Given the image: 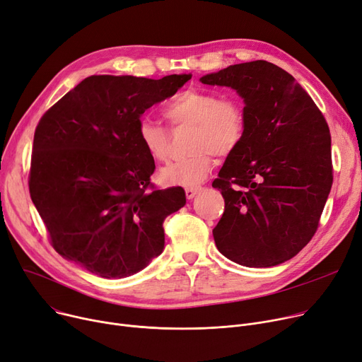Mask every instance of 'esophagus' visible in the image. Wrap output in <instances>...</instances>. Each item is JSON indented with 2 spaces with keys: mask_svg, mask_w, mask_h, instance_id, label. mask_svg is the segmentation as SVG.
Returning a JSON list of instances; mask_svg holds the SVG:
<instances>
[{
  "mask_svg": "<svg viewBox=\"0 0 362 362\" xmlns=\"http://www.w3.org/2000/svg\"><path fill=\"white\" fill-rule=\"evenodd\" d=\"M200 189H202V187H199V185H194V187H187V188H185V197H187V199H193V197L199 193Z\"/></svg>",
  "mask_w": 362,
  "mask_h": 362,
  "instance_id": "1",
  "label": "esophagus"
}]
</instances>
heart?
Listing matches in <instances>:
<instances>
[{
    "mask_svg": "<svg viewBox=\"0 0 362 362\" xmlns=\"http://www.w3.org/2000/svg\"><path fill=\"white\" fill-rule=\"evenodd\" d=\"M165 117L173 127L191 125L189 147L193 152L160 169V180L168 185H196L215 163V153L226 156L241 143L245 132V114L235 99H221L215 92L189 88L168 103ZM137 137L153 160L169 156L171 137L163 125L152 118H141Z\"/></svg>",
    "mask_w": 362,
    "mask_h": 362,
    "instance_id": "heart-1",
    "label": "heart"
}]
</instances>
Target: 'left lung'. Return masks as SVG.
I'll use <instances>...</instances> for the list:
<instances>
[{
    "instance_id": "left-lung-1",
    "label": "left lung",
    "mask_w": 362,
    "mask_h": 362,
    "mask_svg": "<svg viewBox=\"0 0 362 362\" xmlns=\"http://www.w3.org/2000/svg\"><path fill=\"white\" fill-rule=\"evenodd\" d=\"M200 80L235 89L245 103L244 137L211 182L225 199L216 247L247 267L281 264L314 237L330 193L326 118L288 71L263 59Z\"/></svg>"
}]
</instances>
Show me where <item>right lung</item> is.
I'll list each match as a JSON object with an SVG mask.
<instances>
[{"mask_svg": "<svg viewBox=\"0 0 362 362\" xmlns=\"http://www.w3.org/2000/svg\"><path fill=\"white\" fill-rule=\"evenodd\" d=\"M189 78L90 76L42 115L29 191L62 257L119 279L162 252L163 221L185 204V193L151 181L155 160L139 141L137 124Z\"/></svg>", "mask_w": 362, "mask_h": 362, "instance_id": "right-lung-1", "label": "right lung"}]
</instances>
